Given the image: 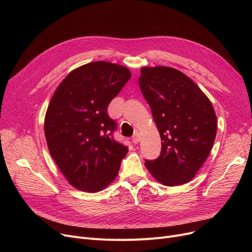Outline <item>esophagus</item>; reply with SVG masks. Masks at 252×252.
I'll list each match as a JSON object with an SVG mask.
<instances>
[{
    "mask_svg": "<svg viewBox=\"0 0 252 252\" xmlns=\"http://www.w3.org/2000/svg\"><path fill=\"white\" fill-rule=\"evenodd\" d=\"M131 141H133V143H135V144H138L140 142V134L138 133V131H136V133L134 134Z\"/></svg>",
    "mask_w": 252,
    "mask_h": 252,
    "instance_id": "1",
    "label": "esophagus"
}]
</instances>
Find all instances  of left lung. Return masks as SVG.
I'll list each match as a JSON object with an SVG mask.
<instances>
[{"mask_svg": "<svg viewBox=\"0 0 252 252\" xmlns=\"http://www.w3.org/2000/svg\"><path fill=\"white\" fill-rule=\"evenodd\" d=\"M139 86L161 138L159 157L145 165L165 186L190 182L215 143L213 104L190 77L166 66L142 67Z\"/></svg>", "mask_w": 252, "mask_h": 252, "instance_id": "obj_1", "label": "left lung"}]
</instances>
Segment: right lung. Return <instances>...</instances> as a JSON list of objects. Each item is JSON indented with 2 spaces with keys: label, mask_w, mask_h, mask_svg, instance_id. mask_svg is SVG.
<instances>
[{
  "label": "right lung",
  "mask_w": 252,
  "mask_h": 252,
  "mask_svg": "<svg viewBox=\"0 0 252 252\" xmlns=\"http://www.w3.org/2000/svg\"><path fill=\"white\" fill-rule=\"evenodd\" d=\"M131 74L105 61L72 70L56 89L45 116V136L53 159L74 188L98 192L116 178L128 149L112 134L111 100Z\"/></svg>",
  "instance_id": "1"
}]
</instances>
